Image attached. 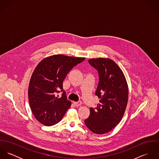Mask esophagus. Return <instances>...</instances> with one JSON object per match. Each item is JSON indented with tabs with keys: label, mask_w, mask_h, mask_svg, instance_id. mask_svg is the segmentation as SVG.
I'll list each match as a JSON object with an SVG mask.
<instances>
[{
	"label": "esophagus",
	"mask_w": 159,
	"mask_h": 159,
	"mask_svg": "<svg viewBox=\"0 0 159 159\" xmlns=\"http://www.w3.org/2000/svg\"><path fill=\"white\" fill-rule=\"evenodd\" d=\"M73 103L76 107H78L82 104V102H81V101H78V102H74Z\"/></svg>",
	"instance_id": "obj_1"
}]
</instances>
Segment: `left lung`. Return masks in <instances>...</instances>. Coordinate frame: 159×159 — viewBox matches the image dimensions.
<instances>
[{"mask_svg":"<svg viewBox=\"0 0 159 159\" xmlns=\"http://www.w3.org/2000/svg\"><path fill=\"white\" fill-rule=\"evenodd\" d=\"M88 62L98 73L95 95L100 102L95 108H90V115L84 122L93 133L103 134L121 120L128 102V86L122 71L113 61L98 58Z\"/></svg>","mask_w":159,"mask_h":159,"instance_id":"8db88e82","label":"left lung"}]
</instances>
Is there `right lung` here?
Segmentation results:
<instances>
[{"label": "right lung", "mask_w": 159, "mask_h": 159, "mask_svg": "<svg viewBox=\"0 0 159 159\" xmlns=\"http://www.w3.org/2000/svg\"><path fill=\"white\" fill-rule=\"evenodd\" d=\"M85 59L62 54L43 59L35 68L29 85L30 107L36 119L46 126L60 122L71 106L63 81L68 72ZM63 93L59 97L58 93Z\"/></svg>", "instance_id": "1"}]
</instances>
